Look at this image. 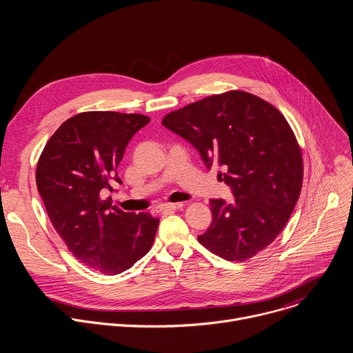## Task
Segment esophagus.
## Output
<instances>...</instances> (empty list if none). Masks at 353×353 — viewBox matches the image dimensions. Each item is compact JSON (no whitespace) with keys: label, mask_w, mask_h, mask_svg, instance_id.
<instances>
[{"label":"esophagus","mask_w":353,"mask_h":353,"mask_svg":"<svg viewBox=\"0 0 353 353\" xmlns=\"http://www.w3.org/2000/svg\"><path fill=\"white\" fill-rule=\"evenodd\" d=\"M181 208H183V203H176V204H163L158 210L161 212H163V211H176V210H181Z\"/></svg>","instance_id":"esophagus-1"}]
</instances>
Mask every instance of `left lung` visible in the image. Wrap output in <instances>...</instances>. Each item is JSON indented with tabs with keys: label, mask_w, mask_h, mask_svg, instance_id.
Wrapping results in <instances>:
<instances>
[{
	"label": "left lung",
	"mask_w": 353,
	"mask_h": 353,
	"mask_svg": "<svg viewBox=\"0 0 353 353\" xmlns=\"http://www.w3.org/2000/svg\"><path fill=\"white\" fill-rule=\"evenodd\" d=\"M192 143L205 166H219L234 199H210L212 223L198 241L228 261H245L282 232L303 184V157L283 114L264 99L229 90L162 120Z\"/></svg>",
	"instance_id": "1"
}]
</instances>
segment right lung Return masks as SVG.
Segmentation results:
<instances>
[{"mask_svg":"<svg viewBox=\"0 0 353 353\" xmlns=\"http://www.w3.org/2000/svg\"><path fill=\"white\" fill-rule=\"evenodd\" d=\"M143 114L83 112L50 137L37 161L36 185L47 215L82 264L106 275L131 268L150 250L159 219L124 212L105 198L121 183L117 168Z\"/></svg>","mask_w":353,"mask_h":353,"instance_id":"1","label":"right lung"}]
</instances>
